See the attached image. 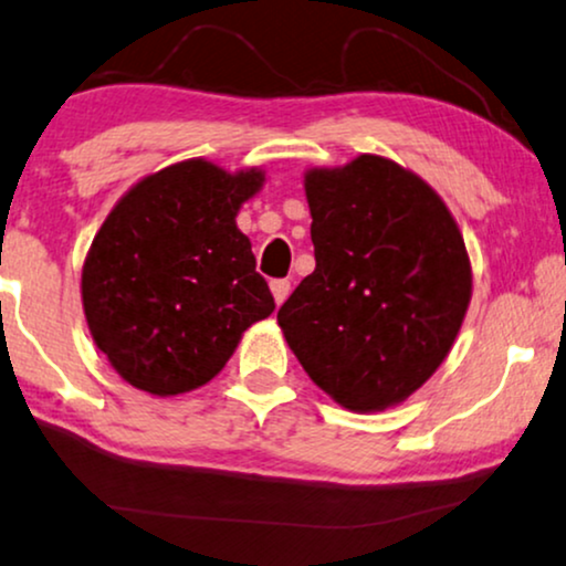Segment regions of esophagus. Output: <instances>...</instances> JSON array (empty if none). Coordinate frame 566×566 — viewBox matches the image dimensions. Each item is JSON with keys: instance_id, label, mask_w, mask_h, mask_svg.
<instances>
[{"instance_id": "34e87169", "label": "esophagus", "mask_w": 566, "mask_h": 566, "mask_svg": "<svg viewBox=\"0 0 566 566\" xmlns=\"http://www.w3.org/2000/svg\"><path fill=\"white\" fill-rule=\"evenodd\" d=\"M271 292H274L276 305H282L290 295V282L287 279H274V282H271Z\"/></svg>"}]
</instances>
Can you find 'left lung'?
I'll use <instances>...</instances> for the list:
<instances>
[{"mask_svg":"<svg viewBox=\"0 0 566 566\" xmlns=\"http://www.w3.org/2000/svg\"><path fill=\"white\" fill-rule=\"evenodd\" d=\"M316 269L276 321L313 384L353 412L405 402L452 349L473 295L460 227L384 156L307 169Z\"/></svg>","mask_w":566,"mask_h":566,"instance_id":"left-lung-1","label":"left lung"}]
</instances>
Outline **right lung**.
I'll return each mask as SVG.
<instances>
[{
	"label": "right lung",
	"instance_id": "obj_1",
	"mask_svg": "<svg viewBox=\"0 0 566 566\" xmlns=\"http://www.w3.org/2000/svg\"><path fill=\"white\" fill-rule=\"evenodd\" d=\"M261 169L190 159L143 177L117 200L83 263L96 347L135 389L185 395L227 366L242 332L274 313L240 206Z\"/></svg>",
	"mask_w": 566,
	"mask_h": 566
}]
</instances>
